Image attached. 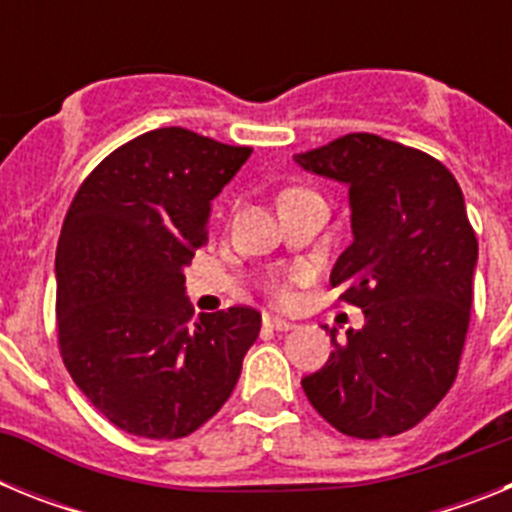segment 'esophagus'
I'll return each instance as SVG.
<instances>
[{
	"label": "esophagus",
	"mask_w": 512,
	"mask_h": 512,
	"mask_svg": "<svg viewBox=\"0 0 512 512\" xmlns=\"http://www.w3.org/2000/svg\"><path fill=\"white\" fill-rule=\"evenodd\" d=\"M264 325L269 330H277V333H284V330L295 328V323H289V320H284V318H277V315H264Z\"/></svg>",
	"instance_id": "esophagus-1"
}]
</instances>
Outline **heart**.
<instances>
[{
    "label": "heart",
    "instance_id": "obj_1",
    "mask_svg": "<svg viewBox=\"0 0 512 512\" xmlns=\"http://www.w3.org/2000/svg\"><path fill=\"white\" fill-rule=\"evenodd\" d=\"M295 277L289 279H274V282L269 284L271 292H274V297H279V300H287L289 297V282H292Z\"/></svg>",
    "mask_w": 512,
    "mask_h": 512
}]
</instances>
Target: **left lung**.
<instances>
[{"instance_id": "1", "label": "left lung", "mask_w": 512, "mask_h": 512, "mask_svg": "<svg viewBox=\"0 0 512 512\" xmlns=\"http://www.w3.org/2000/svg\"><path fill=\"white\" fill-rule=\"evenodd\" d=\"M295 161L348 187L354 243L330 284L364 310V328L343 343L330 330L333 354L302 390L346 436H397L436 408L459 372L477 266L464 194L441 161L372 133Z\"/></svg>"}]
</instances>
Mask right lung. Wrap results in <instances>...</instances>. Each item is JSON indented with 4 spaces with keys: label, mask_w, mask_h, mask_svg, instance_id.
<instances>
[{
    "label": "right lung",
    "mask_w": 512,
    "mask_h": 512,
    "mask_svg": "<svg viewBox=\"0 0 512 512\" xmlns=\"http://www.w3.org/2000/svg\"><path fill=\"white\" fill-rule=\"evenodd\" d=\"M248 146L158 128L84 179L56 251L61 359L94 408L125 433L184 438L223 408L259 338L261 312L192 318L184 266L207 241L210 202Z\"/></svg>",
    "instance_id": "1"
}]
</instances>
